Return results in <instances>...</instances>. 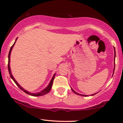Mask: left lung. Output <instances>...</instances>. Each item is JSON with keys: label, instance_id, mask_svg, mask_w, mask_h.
<instances>
[{"label": "left lung", "instance_id": "obj_1", "mask_svg": "<svg viewBox=\"0 0 123 123\" xmlns=\"http://www.w3.org/2000/svg\"><path fill=\"white\" fill-rule=\"evenodd\" d=\"M114 52H115V57H114V59H115V58H116V51H115V47H114ZM115 61H114V69H113V75L114 72H115ZM113 75H112V76H113ZM70 88H71L73 92H74V93H75V94H77V95H80V96H83V97H88V95H83V94H79V93L76 92V91H74V90H73V88H72L71 87H70ZM96 94H97V93H95V94H92V95H90L93 96V95H95Z\"/></svg>", "mask_w": 123, "mask_h": 123}]
</instances>
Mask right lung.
<instances>
[{
  "mask_svg": "<svg viewBox=\"0 0 123 123\" xmlns=\"http://www.w3.org/2000/svg\"><path fill=\"white\" fill-rule=\"evenodd\" d=\"M17 39H18V37H17V39H15V41L13 45H12V47H11L9 53H8V72H9L10 76V77L12 79V80H13V81H14V83L17 84V86L18 87H19V88H20L21 90H22V91H23L24 92L26 93V94H28V95H30L31 96H34V97H39V96H42V95H46V94H47V93H49V92H50L52 86H53V83L54 79L55 76V74H56L55 73L54 74L53 77H52V79L50 80V83H49V84H48V86L46 87V88H44L43 90L40 91V92H35V93H32V92H29V91H27V90H25V89L23 87H21V86L19 85V84H18L17 81H16V80H15V79H14V77L13 76H12V71H11V69H10V55H11V53H12V48H13L14 46L15 42H16V41H17Z\"/></svg>",
  "mask_w": 123,
  "mask_h": 123,
  "instance_id": "add662e5",
  "label": "right lung"
}]
</instances>
